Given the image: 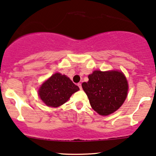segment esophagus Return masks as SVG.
I'll list each match as a JSON object with an SVG mask.
<instances>
[{"instance_id":"34e87169","label":"esophagus","mask_w":156,"mask_h":156,"mask_svg":"<svg viewBox=\"0 0 156 156\" xmlns=\"http://www.w3.org/2000/svg\"><path fill=\"white\" fill-rule=\"evenodd\" d=\"M78 87H79V88H80V90H81V89H82L81 83H78Z\"/></svg>"}]
</instances>
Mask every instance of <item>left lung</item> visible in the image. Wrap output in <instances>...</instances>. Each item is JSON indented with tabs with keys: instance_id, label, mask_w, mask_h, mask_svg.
<instances>
[{
	"instance_id": "obj_1",
	"label": "left lung",
	"mask_w": 156,
	"mask_h": 156,
	"mask_svg": "<svg viewBox=\"0 0 156 156\" xmlns=\"http://www.w3.org/2000/svg\"><path fill=\"white\" fill-rule=\"evenodd\" d=\"M82 83L92 108L101 115H107L122 105L128 91L125 76L121 72L96 70Z\"/></svg>"
}]
</instances>
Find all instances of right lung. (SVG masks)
Wrapping results in <instances>:
<instances>
[{
    "mask_svg": "<svg viewBox=\"0 0 156 156\" xmlns=\"http://www.w3.org/2000/svg\"><path fill=\"white\" fill-rule=\"evenodd\" d=\"M78 90L79 87L66 75L55 73L43 83L38 92L41 99L48 107H58Z\"/></svg>",
    "mask_w": 156,
    "mask_h": 156,
    "instance_id": "obj_1",
    "label": "right lung"
}]
</instances>
